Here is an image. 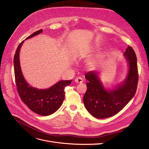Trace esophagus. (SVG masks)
Listing matches in <instances>:
<instances>
[{"instance_id": "1", "label": "esophagus", "mask_w": 149, "mask_h": 149, "mask_svg": "<svg viewBox=\"0 0 149 149\" xmlns=\"http://www.w3.org/2000/svg\"><path fill=\"white\" fill-rule=\"evenodd\" d=\"M83 79L79 77H77V78L75 79V82L77 83H83Z\"/></svg>"}]
</instances>
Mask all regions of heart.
Wrapping results in <instances>:
<instances>
[{"mask_svg":"<svg viewBox=\"0 0 149 149\" xmlns=\"http://www.w3.org/2000/svg\"><path fill=\"white\" fill-rule=\"evenodd\" d=\"M102 59V56H98V57H97V58H95L91 60L89 62V66L91 67H93V68L97 66L100 63V62L101 61Z\"/></svg>","mask_w":149,"mask_h":149,"instance_id":"heart-1","label":"heart"}]
</instances>
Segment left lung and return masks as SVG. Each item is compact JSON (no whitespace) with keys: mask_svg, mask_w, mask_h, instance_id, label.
Returning a JSON list of instances; mask_svg holds the SVG:
<instances>
[{"mask_svg":"<svg viewBox=\"0 0 149 149\" xmlns=\"http://www.w3.org/2000/svg\"><path fill=\"white\" fill-rule=\"evenodd\" d=\"M124 55L129 64L128 74L124 83L114 89L108 91L105 90L94 71L85 74L88 82L83 97L84 105L89 113L96 118H107L117 114L136 92L138 83L136 55L131 46L127 47Z\"/></svg>","mask_w":149,"mask_h":149,"instance_id":"obj_1","label":"left lung"}]
</instances>
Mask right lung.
<instances>
[{
  "label": "right lung",
  "instance_id": "obj_1",
  "mask_svg": "<svg viewBox=\"0 0 149 149\" xmlns=\"http://www.w3.org/2000/svg\"><path fill=\"white\" fill-rule=\"evenodd\" d=\"M39 30L26 39L41 33ZM24 41L18 46L14 56L15 81L18 94L22 101L34 113L41 116H49L58 110L64 99V88L70 85L72 80H61L47 89H38L29 86L25 81L19 63V50Z\"/></svg>",
  "mask_w": 149,
  "mask_h": 149
}]
</instances>
